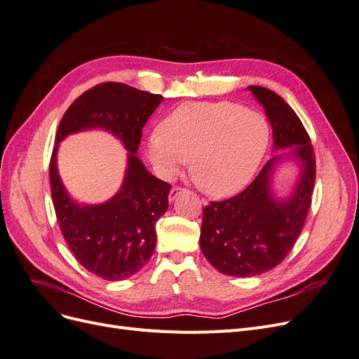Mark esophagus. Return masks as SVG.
<instances>
[{
  "label": "esophagus",
  "mask_w": 359,
  "mask_h": 359,
  "mask_svg": "<svg viewBox=\"0 0 359 359\" xmlns=\"http://www.w3.org/2000/svg\"><path fill=\"white\" fill-rule=\"evenodd\" d=\"M182 191H184V189H181V187H178V186L172 187V189H170V193H169V202L175 201V199H177V196H178V194H181Z\"/></svg>",
  "instance_id": "esophagus-1"
}]
</instances>
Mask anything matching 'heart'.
Returning a JSON list of instances; mask_svg holds the SVG:
<instances>
[{
    "label": "heart",
    "mask_w": 359,
    "mask_h": 359,
    "mask_svg": "<svg viewBox=\"0 0 359 359\" xmlns=\"http://www.w3.org/2000/svg\"><path fill=\"white\" fill-rule=\"evenodd\" d=\"M269 144L265 116L232 102H187L173 109L145 140L157 175L173 180L190 160L198 186L227 198L245 189Z\"/></svg>",
    "instance_id": "heart-1"
}]
</instances>
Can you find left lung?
Here are the masks:
<instances>
[{
	"label": "left lung",
	"mask_w": 359,
	"mask_h": 359,
	"mask_svg": "<svg viewBox=\"0 0 359 359\" xmlns=\"http://www.w3.org/2000/svg\"><path fill=\"white\" fill-rule=\"evenodd\" d=\"M247 90L264 106L274 149L289 148L287 156L299 163L301 172L289 196L277 199L271 178L283 156H274L240 194L205 206L202 253L215 269L232 277L264 274L286 257L306 223L316 178L314 151L298 115L274 91L256 85Z\"/></svg>",
	"instance_id": "left-lung-1"
}]
</instances>
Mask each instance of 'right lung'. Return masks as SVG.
I'll use <instances>...</instances> for the list:
<instances>
[{
    "instance_id": "right-lung-1",
    "label": "right lung",
    "mask_w": 359,
    "mask_h": 359,
    "mask_svg": "<svg viewBox=\"0 0 359 359\" xmlns=\"http://www.w3.org/2000/svg\"><path fill=\"white\" fill-rule=\"evenodd\" d=\"M160 94L106 82L78 97L64 114L50 157L53 208L64 240L79 264L107 281L132 277L156 248V222L168 210L170 184L156 178L137 158L142 128L161 103ZM100 128L122 140L129 151L122 189L99 205L73 201L59 178L57 144L69 134Z\"/></svg>"
}]
</instances>
